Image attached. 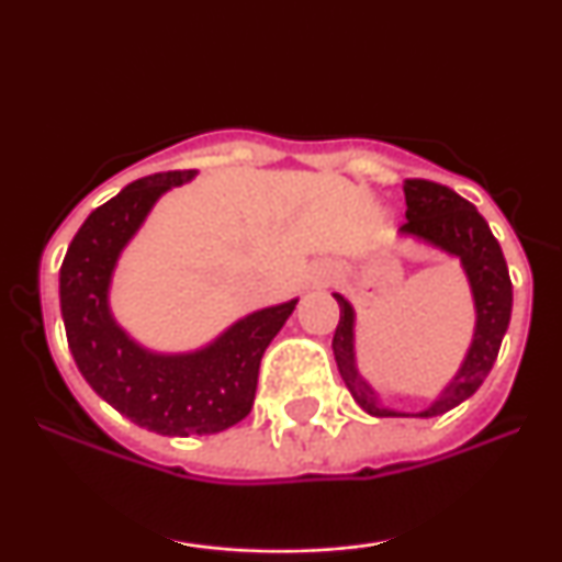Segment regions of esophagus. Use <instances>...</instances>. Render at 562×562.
Returning <instances> with one entry per match:
<instances>
[{
  "mask_svg": "<svg viewBox=\"0 0 562 562\" xmlns=\"http://www.w3.org/2000/svg\"><path fill=\"white\" fill-rule=\"evenodd\" d=\"M333 274H335V269L330 267V263H317V267L312 269V277H308V282H312L314 288H319V285H325V282H330Z\"/></svg>",
  "mask_w": 562,
  "mask_h": 562,
  "instance_id": "1",
  "label": "esophagus"
}]
</instances>
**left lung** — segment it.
Instances as JSON below:
<instances>
[{
    "label": "left lung",
    "instance_id": "1",
    "mask_svg": "<svg viewBox=\"0 0 562 562\" xmlns=\"http://www.w3.org/2000/svg\"><path fill=\"white\" fill-rule=\"evenodd\" d=\"M404 198L406 222L402 232L420 237L451 256H460L470 288H473L479 319H475V335L465 362L441 391V396L423 412H396L380 404L378 393L359 375L357 359H353V308L344 295L335 293L340 306V322L333 335L335 362L353 402L372 417H436L473 396L492 372L502 338L507 333L509 312H513V282H509L507 261L486 218L475 211V205L449 190L447 184L428 182V179H406Z\"/></svg>",
    "mask_w": 562,
    "mask_h": 562
}]
</instances>
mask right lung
<instances>
[{
	"mask_svg": "<svg viewBox=\"0 0 562 562\" xmlns=\"http://www.w3.org/2000/svg\"><path fill=\"white\" fill-rule=\"evenodd\" d=\"M192 177V169L164 171L124 187L89 214L60 267V308L76 367L121 415L160 436H209L245 420L263 351L295 308V301L261 308L211 346L173 357L145 351L115 325L108 285L119 254L153 203Z\"/></svg>",
	"mask_w": 562,
	"mask_h": 562,
	"instance_id": "obj_1",
	"label": "right lung"
}]
</instances>
